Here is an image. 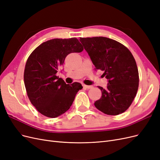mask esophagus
Masks as SVG:
<instances>
[{
    "label": "esophagus",
    "mask_w": 160,
    "mask_h": 160,
    "mask_svg": "<svg viewBox=\"0 0 160 160\" xmlns=\"http://www.w3.org/2000/svg\"><path fill=\"white\" fill-rule=\"evenodd\" d=\"M83 88H86V89H91L93 88V86L91 85H83Z\"/></svg>",
    "instance_id": "esophagus-1"
}]
</instances>
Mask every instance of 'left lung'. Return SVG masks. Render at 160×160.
<instances>
[{
	"label": "left lung",
	"instance_id": "left-lung-1",
	"mask_svg": "<svg viewBox=\"0 0 160 160\" xmlns=\"http://www.w3.org/2000/svg\"><path fill=\"white\" fill-rule=\"evenodd\" d=\"M95 70L103 71L108 79L106 89L98 86L102 95L95 108L107 115L125 112L132 105L139 87L136 62L128 48L115 40L103 37L80 38Z\"/></svg>",
	"mask_w": 160,
	"mask_h": 160
}]
</instances>
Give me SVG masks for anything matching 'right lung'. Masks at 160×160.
I'll return each mask as SVG.
<instances>
[{
	"instance_id": "1",
	"label": "right lung",
	"mask_w": 160,
	"mask_h": 160,
	"mask_svg": "<svg viewBox=\"0 0 160 160\" xmlns=\"http://www.w3.org/2000/svg\"><path fill=\"white\" fill-rule=\"evenodd\" d=\"M83 50L77 38H54L42 42L28 57L24 71L25 86L31 103L42 115L55 118L63 114L83 88L77 82L66 84L56 75L67 55Z\"/></svg>"
}]
</instances>
